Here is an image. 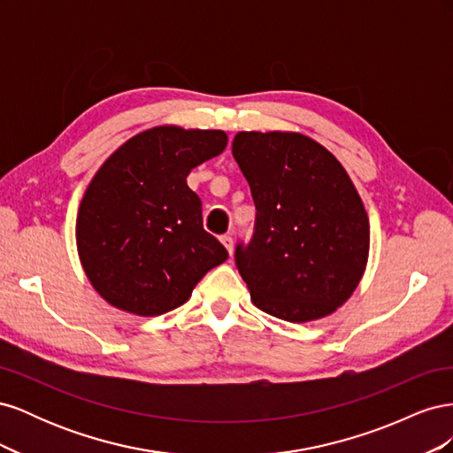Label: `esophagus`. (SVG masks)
<instances>
[{"label":"esophagus","instance_id":"esophagus-1","mask_svg":"<svg viewBox=\"0 0 453 453\" xmlns=\"http://www.w3.org/2000/svg\"><path fill=\"white\" fill-rule=\"evenodd\" d=\"M221 243L226 248V251L232 255V250H234V242H232V236L230 234H223L221 236Z\"/></svg>","mask_w":453,"mask_h":453}]
</instances>
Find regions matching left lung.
<instances>
[{"label": "left lung", "mask_w": 453, "mask_h": 453, "mask_svg": "<svg viewBox=\"0 0 453 453\" xmlns=\"http://www.w3.org/2000/svg\"><path fill=\"white\" fill-rule=\"evenodd\" d=\"M232 155L257 210L234 251L255 306L291 323L333 313L359 285L370 243L349 175L303 134L240 132Z\"/></svg>", "instance_id": "1"}]
</instances>
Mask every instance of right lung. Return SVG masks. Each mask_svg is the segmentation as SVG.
Segmentation results:
<instances>
[{"label": "right lung", "mask_w": 453, "mask_h": 453, "mask_svg": "<svg viewBox=\"0 0 453 453\" xmlns=\"http://www.w3.org/2000/svg\"><path fill=\"white\" fill-rule=\"evenodd\" d=\"M221 130L158 127L134 135L94 175L77 215V248L109 304L160 315L185 304L203 273L228 258L202 226L187 185L198 164L221 155Z\"/></svg>", "instance_id": "right-lung-1"}]
</instances>
